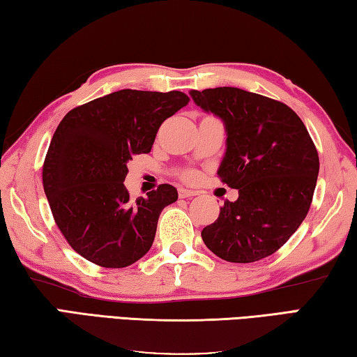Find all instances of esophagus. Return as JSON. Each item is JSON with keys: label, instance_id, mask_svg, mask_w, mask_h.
<instances>
[{"label": "esophagus", "instance_id": "1", "mask_svg": "<svg viewBox=\"0 0 357 357\" xmlns=\"http://www.w3.org/2000/svg\"><path fill=\"white\" fill-rule=\"evenodd\" d=\"M178 196L185 199V197H195L197 196V191H192V190H186V188H178Z\"/></svg>", "mask_w": 357, "mask_h": 357}]
</instances>
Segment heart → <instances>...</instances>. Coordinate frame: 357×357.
<instances>
[{
  "mask_svg": "<svg viewBox=\"0 0 357 357\" xmlns=\"http://www.w3.org/2000/svg\"><path fill=\"white\" fill-rule=\"evenodd\" d=\"M182 177H183L185 180H192V178H195V172H192V171H185V172L182 174Z\"/></svg>",
  "mask_w": 357,
  "mask_h": 357,
  "instance_id": "1",
  "label": "heart"
}]
</instances>
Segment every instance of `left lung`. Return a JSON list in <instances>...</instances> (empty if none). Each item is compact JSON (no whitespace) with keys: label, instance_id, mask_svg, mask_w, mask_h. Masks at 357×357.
Segmentation results:
<instances>
[{"label":"left lung","instance_id":"left-lung-1","mask_svg":"<svg viewBox=\"0 0 357 357\" xmlns=\"http://www.w3.org/2000/svg\"><path fill=\"white\" fill-rule=\"evenodd\" d=\"M190 96L224 122L226 155L221 182L238 190L218 220L204 227L211 252L232 264L268 257L301 226L314 197L320 160L301 119L278 100L238 87H215Z\"/></svg>","mask_w":357,"mask_h":357}]
</instances>
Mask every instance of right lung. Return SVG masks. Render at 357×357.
<instances>
[{
    "instance_id": "obj_1",
    "label": "right lung",
    "mask_w": 357,
    "mask_h": 357,
    "mask_svg": "<svg viewBox=\"0 0 357 357\" xmlns=\"http://www.w3.org/2000/svg\"><path fill=\"white\" fill-rule=\"evenodd\" d=\"M180 91L122 89L68 111L43 161L50 208L73 251L103 268L133 265L149 252L172 185L131 199L123 180L133 155L149 153L167 117L188 105Z\"/></svg>"
}]
</instances>
